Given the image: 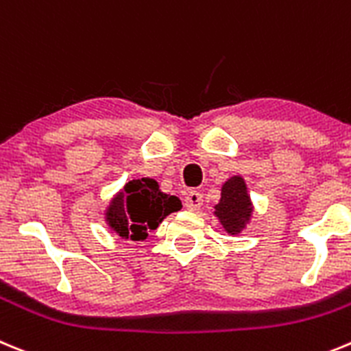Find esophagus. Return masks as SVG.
<instances>
[{"label":"esophagus","instance_id":"obj_1","mask_svg":"<svg viewBox=\"0 0 351 351\" xmlns=\"http://www.w3.org/2000/svg\"><path fill=\"white\" fill-rule=\"evenodd\" d=\"M203 204V194L197 191H191L187 195H185V208L191 211L199 210Z\"/></svg>","mask_w":351,"mask_h":351}]
</instances>
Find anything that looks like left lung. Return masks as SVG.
Segmentation results:
<instances>
[{
	"label": "left lung",
	"instance_id": "obj_1",
	"mask_svg": "<svg viewBox=\"0 0 351 351\" xmlns=\"http://www.w3.org/2000/svg\"><path fill=\"white\" fill-rule=\"evenodd\" d=\"M215 215L219 217L227 232L238 234L252 215L250 197L246 194V185L241 176H232L222 187V197L215 206Z\"/></svg>",
	"mask_w": 351,
	"mask_h": 351
}]
</instances>
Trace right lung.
<instances>
[{
    "mask_svg": "<svg viewBox=\"0 0 351 351\" xmlns=\"http://www.w3.org/2000/svg\"><path fill=\"white\" fill-rule=\"evenodd\" d=\"M180 208V199L160 192L156 180H131L112 201L106 220L119 236L140 241L159 227L164 217Z\"/></svg>",
    "mask_w": 351,
    "mask_h": 351,
    "instance_id": "right-lung-1",
    "label": "right lung"
}]
</instances>
